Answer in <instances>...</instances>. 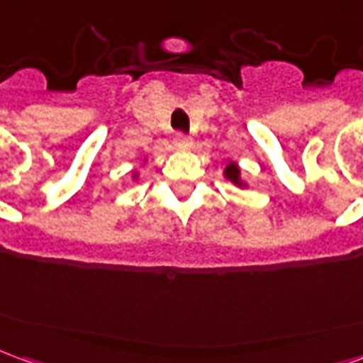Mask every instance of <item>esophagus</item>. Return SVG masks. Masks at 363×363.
<instances>
[{
	"mask_svg": "<svg viewBox=\"0 0 363 363\" xmlns=\"http://www.w3.org/2000/svg\"><path fill=\"white\" fill-rule=\"evenodd\" d=\"M174 145L177 147H181V150H186V147H190L192 145V140H190V135H184V134H177L174 135Z\"/></svg>",
	"mask_w": 363,
	"mask_h": 363,
	"instance_id": "esophagus-1",
	"label": "esophagus"
}]
</instances>
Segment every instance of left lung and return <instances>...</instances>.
Segmentation results:
<instances>
[{"instance_id": "obj_1", "label": "left lung", "mask_w": 363, "mask_h": 363, "mask_svg": "<svg viewBox=\"0 0 363 363\" xmlns=\"http://www.w3.org/2000/svg\"><path fill=\"white\" fill-rule=\"evenodd\" d=\"M223 179L231 182V184L239 186V189H247L249 186V182H245L243 174H241V167L237 165L233 159H229L228 165L223 169Z\"/></svg>"}]
</instances>
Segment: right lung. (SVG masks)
I'll return each instance as SVG.
<instances>
[{
    "mask_svg": "<svg viewBox=\"0 0 363 363\" xmlns=\"http://www.w3.org/2000/svg\"><path fill=\"white\" fill-rule=\"evenodd\" d=\"M145 161H147V157H143V163H145ZM138 179H140V173L134 171V173H132V181H138Z\"/></svg>",
    "mask_w": 363,
    "mask_h": 363,
    "instance_id": "1",
    "label": "right lung"
}]
</instances>
